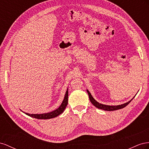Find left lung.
<instances>
[{
    "mask_svg": "<svg viewBox=\"0 0 149 149\" xmlns=\"http://www.w3.org/2000/svg\"><path fill=\"white\" fill-rule=\"evenodd\" d=\"M87 92L88 93V95L89 99H90V101L91 102V103L95 106V107L98 108V109H102V110H107V111H113V110H118V109H121L124 108L134 98V97H133V99H132L130 101L127 102H126L125 104H121V105H105V104H100V103L96 101L94 99H93V97L91 95V93H90V92H89L88 90H87Z\"/></svg>",
    "mask_w": 149,
    "mask_h": 149,
    "instance_id": "left-lung-1",
    "label": "left lung"
}]
</instances>
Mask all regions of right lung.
Listing matches in <instances>:
<instances>
[{"label": "right lung", "mask_w": 149, "mask_h": 149, "mask_svg": "<svg viewBox=\"0 0 149 149\" xmlns=\"http://www.w3.org/2000/svg\"><path fill=\"white\" fill-rule=\"evenodd\" d=\"M67 104H68V88L65 92L64 99H63L61 105L59 106V107L57 108V109L48 113H39V114L38 113L31 114V113H28L25 112L24 113L30 117L37 118V119H50V118L56 117L58 116H59L60 114L62 113L64 111V110L65 109Z\"/></svg>", "instance_id": "1"}]
</instances>
